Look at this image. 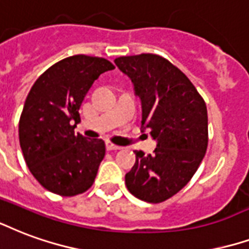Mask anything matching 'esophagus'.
<instances>
[{"instance_id":"1","label":"esophagus","mask_w":249,"mask_h":249,"mask_svg":"<svg viewBox=\"0 0 249 249\" xmlns=\"http://www.w3.org/2000/svg\"><path fill=\"white\" fill-rule=\"evenodd\" d=\"M106 148L107 150H120L121 146L119 145H115V143H112L110 141H106Z\"/></svg>"}]
</instances>
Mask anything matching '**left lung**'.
<instances>
[{
	"label": "left lung",
	"instance_id": "1",
	"mask_svg": "<svg viewBox=\"0 0 249 249\" xmlns=\"http://www.w3.org/2000/svg\"><path fill=\"white\" fill-rule=\"evenodd\" d=\"M116 66L141 100V126L157 141L154 154L136 153L125 185L136 198L160 203L183 189L207 150V108L193 83L162 56H120Z\"/></svg>",
	"mask_w": 249,
	"mask_h": 249
}]
</instances>
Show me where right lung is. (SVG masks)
Listing matches in <instances>:
<instances>
[{"instance_id": "1", "label": "right lung", "mask_w": 249, "mask_h": 249, "mask_svg": "<svg viewBox=\"0 0 249 249\" xmlns=\"http://www.w3.org/2000/svg\"><path fill=\"white\" fill-rule=\"evenodd\" d=\"M113 68L104 58L68 56L46 70L27 95L19 119L22 153L31 174L54 194H82L96 178L106 143L73 129L88 89Z\"/></svg>"}]
</instances>
